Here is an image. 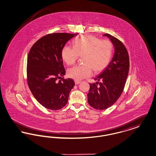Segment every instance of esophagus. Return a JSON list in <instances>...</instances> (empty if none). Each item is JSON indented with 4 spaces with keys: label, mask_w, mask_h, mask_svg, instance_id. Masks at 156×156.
Wrapping results in <instances>:
<instances>
[{
    "label": "esophagus",
    "mask_w": 156,
    "mask_h": 156,
    "mask_svg": "<svg viewBox=\"0 0 156 156\" xmlns=\"http://www.w3.org/2000/svg\"><path fill=\"white\" fill-rule=\"evenodd\" d=\"M80 82H81L78 81H75V85H78V84H79Z\"/></svg>",
    "instance_id": "esophagus-1"
}]
</instances>
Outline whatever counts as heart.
<instances>
[{"instance_id":"obj_1","label":"heart","mask_w":156,"mask_h":156,"mask_svg":"<svg viewBox=\"0 0 156 156\" xmlns=\"http://www.w3.org/2000/svg\"><path fill=\"white\" fill-rule=\"evenodd\" d=\"M113 45L109 40H101L92 36H83L75 40L74 47L65 46L61 51L62 59L68 66L75 64L79 55L82 57L83 65L77 66L68 71V76L76 81L90 76L92 69L99 73L109 64Z\"/></svg>"}]
</instances>
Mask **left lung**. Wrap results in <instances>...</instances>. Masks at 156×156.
Masks as SVG:
<instances>
[{
  "mask_svg": "<svg viewBox=\"0 0 156 156\" xmlns=\"http://www.w3.org/2000/svg\"><path fill=\"white\" fill-rule=\"evenodd\" d=\"M115 48L113 57L104 71L96 76V83H90L88 94L89 105L98 110H104L115 104L124 89L129 69V57L124 44L109 34Z\"/></svg>",
  "mask_w": 156,
  "mask_h": 156,
  "instance_id": "1",
  "label": "left lung"
}]
</instances>
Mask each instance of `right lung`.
Here are the masks:
<instances>
[{"mask_svg": "<svg viewBox=\"0 0 156 156\" xmlns=\"http://www.w3.org/2000/svg\"><path fill=\"white\" fill-rule=\"evenodd\" d=\"M76 35L49 34L39 39L30 49L27 64L28 85L37 101L47 109L56 111L65 106L74 87L73 79L62 78L66 71L61 51L67 41Z\"/></svg>", "mask_w": 156, "mask_h": 156, "instance_id": "obj_1", "label": "right lung"}]
</instances>
